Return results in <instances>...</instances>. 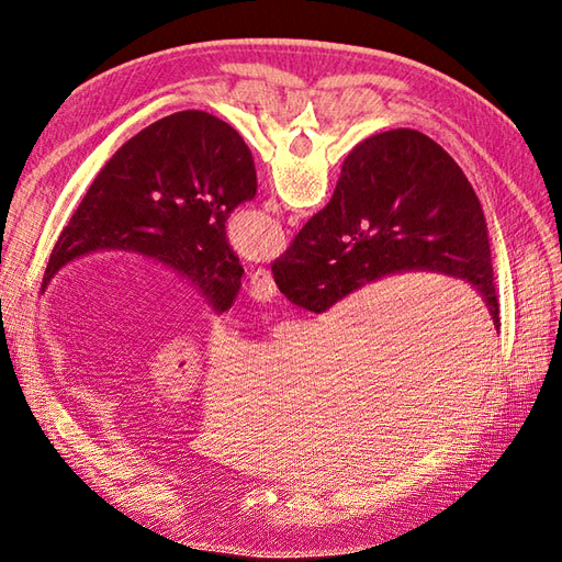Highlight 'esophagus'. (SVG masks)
Returning a JSON list of instances; mask_svg holds the SVG:
<instances>
[{
	"label": "esophagus",
	"mask_w": 562,
	"mask_h": 562,
	"mask_svg": "<svg viewBox=\"0 0 562 562\" xmlns=\"http://www.w3.org/2000/svg\"><path fill=\"white\" fill-rule=\"evenodd\" d=\"M250 297L258 302H271L277 297V285L271 281L269 269L258 267L250 274Z\"/></svg>",
	"instance_id": "obj_1"
}]
</instances>
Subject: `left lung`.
<instances>
[{"mask_svg": "<svg viewBox=\"0 0 562 562\" xmlns=\"http://www.w3.org/2000/svg\"><path fill=\"white\" fill-rule=\"evenodd\" d=\"M258 190L244 138L223 119L184 110L149 124L100 168L50 252L44 281L93 250H133L190 279L217 312L241 291L227 215Z\"/></svg>", "mask_w": 562, "mask_h": 562, "instance_id": "8db88e82", "label": "left lung"}]
</instances>
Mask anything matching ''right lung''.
<instances>
[{"mask_svg":"<svg viewBox=\"0 0 562 562\" xmlns=\"http://www.w3.org/2000/svg\"><path fill=\"white\" fill-rule=\"evenodd\" d=\"M403 269L467 279L499 326L481 201L448 151L413 128L384 131L356 145L328 206L271 262L279 291L314 314Z\"/></svg>","mask_w":562,"mask_h":562,"instance_id":"obj_1","label":"right lung"}]
</instances>
